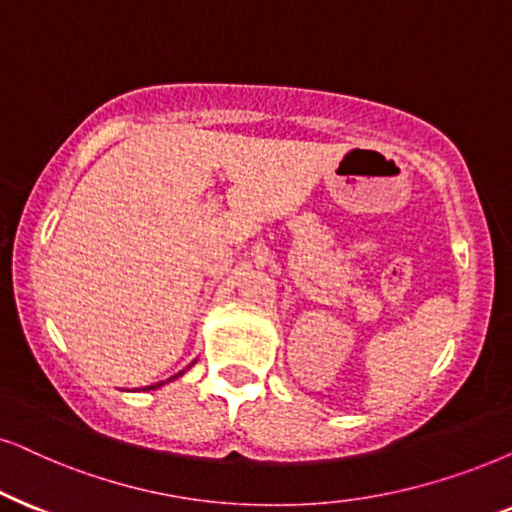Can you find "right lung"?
I'll return each mask as SVG.
<instances>
[{"mask_svg": "<svg viewBox=\"0 0 512 512\" xmlns=\"http://www.w3.org/2000/svg\"><path fill=\"white\" fill-rule=\"evenodd\" d=\"M179 375H181V373H179ZM174 378H177V375H174ZM160 385H163V383H158V385H148L146 390H155V387H160Z\"/></svg>", "mask_w": 512, "mask_h": 512, "instance_id": "add662e5", "label": "right lung"}]
</instances>
